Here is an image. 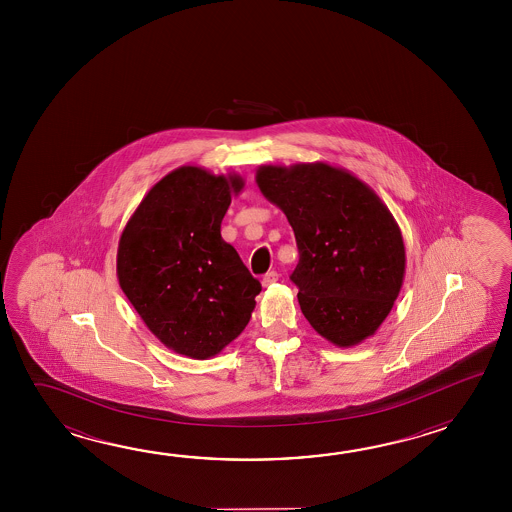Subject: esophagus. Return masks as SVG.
<instances>
[{
  "label": "esophagus",
  "mask_w": 512,
  "mask_h": 512,
  "mask_svg": "<svg viewBox=\"0 0 512 512\" xmlns=\"http://www.w3.org/2000/svg\"><path fill=\"white\" fill-rule=\"evenodd\" d=\"M278 280H280V274L276 271H269L265 276H263L261 283H263V287H269V285L278 282Z\"/></svg>",
  "instance_id": "1"
}]
</instances>
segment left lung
Listing matches in <instances>:
<instances>
[{"instance_id": "obj_1", "label": "left lung", "mask_w": 512, "mask_h": 512, "mask_svg": "<svg viewBox=\"0 0 512 512\" xmlns=\"http://www.w3.org/2000/svg\"><path fill=\"white\" fill-rule=\"evenodd\" d=\"M256 183L293 227L300 260L291 280L307 322L338 348L375 335L406 269L403 234L381 197L327 163L265 164Z\"/></svg>"}]
</instances>
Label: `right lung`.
<instances>
[{"mask_svg":"<svg viewBox=\"0 0 512 512\" xmlns=\"http://www.w3.org/2000/svg\"><path fill=\"white\" fill-rule=\"evenodd\" d=\"M243 186L238 174L181 166L153 185L120 234V289L153 335L190 359H210L240 337L261 291L221 238Z\"/></svg>","mask_w":512,"mask_h":512,"instance_id":"obj_1","label":"right lung"}]
</instances>
